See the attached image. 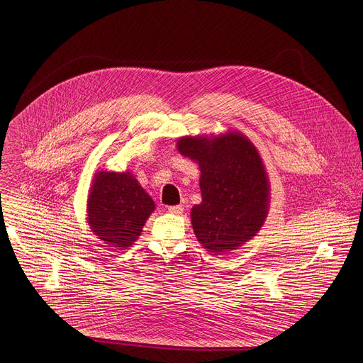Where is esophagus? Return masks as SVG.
<instances>
[{
  "label": "esophagus",
  "mask_w": 363,
  "mask_h": 363,
  "mask_svg": "<svg viewBox=\"0 0 363 363\" xmlns=\"http://www.w3.org/2000/svg\"><path fill=\"white\" fill-rule=\"evenodd\" d=\"M183 209H184V208L182 207V206H172V207H167V211H169L170 213H174V215L183 213Z\"/></svg>",
  "instance_id": "34e87169"
}]
</instances>
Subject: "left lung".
Returning a JSON list of instances; mask_svg holds the SVG:
<instances>
[{"mask_svg": "<svg viewBox=\"0 0 363 363\" xmlns=\"http://www.w3.org/2000/svg\"><path fill=\"white\" fill-rule=\"evenodd\" d=\"M177 151L200 167L203 201L191 225L204 249L220 256L259 233L269 209V180L255 144L239 131L186 135Z\"/></svg>", "mask_w": 363, "mask_h": 363, "instance_id": "8db88e82", "label": "left lung"}]
</instances>
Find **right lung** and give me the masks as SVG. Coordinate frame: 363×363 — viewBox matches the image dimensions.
Returning a JSON list of instances; mask_svg holds the SVG:
<instances>
[{"label": "right lung", "instance_id": "obj_1", "mask_svg": "<svg viewBox=\"0 0 363 363\" xmlns=\"http://www.w3.org/2000/svg\"><path fill=\"white\" fill-rule=\"evenodd\" d=\"M154 211V200L130 170L95 173L86 201V220L110 247L134 245Z\"/></svg>", "mask_w": 363, "mask_h": 363}]
</instances>
